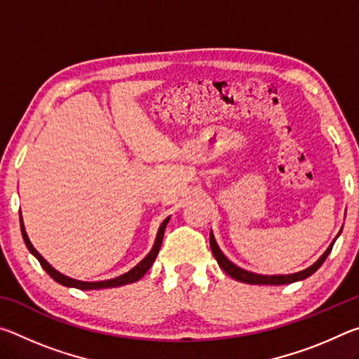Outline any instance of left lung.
Segmentation results:
<instances>
[{"label":"left lung","instance_id":"8db88e82","mask_svg":"<svg viewBox=\"0 0 359 359\" xmlns=\"http://www.w3.org/2000/svg\"><path fill=\"white\" fill-rule=\"evenodd\" d=\"M340 231H342V229H340ZM334 242H336V239L331 242V245L326 248V252L321 255V257L317 261H315V263L311 267H307V269H304L301 272H294V274H288V276H261V274H255V272H250V271L241 269L239 266L231 263V261L226 257H224L223 252L220 250V247L217 245V241H215L214 234H212V231H210V248H212V253H214L218 266H220L229 277H233L239 282L250 283V285H288V283L304 280V278L311 277L313 272L325 263L327 255H330V252L332 250Z\"/></svg>","mask_w":359,"mask_h":359}]
</instances>
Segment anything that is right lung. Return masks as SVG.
Masks as SVG:
<instances>
[{
	"instance_id": "1",
	"label": "right lung",
	"mask_w": 359,
	"mask_h": 359,
	"mask_svg": "<svg viewBox=\"0 0 359 359\" xmlns=\"http://www.w3.org/2000/svg\"><path fill=\"white\" fill-rule=\"evenodd\" d=\"M20 215V229H22V236H23V241H25V245L28 247V250L32 252L38 261L42 266V269H44L48 276H50L53 280L58 282L60 285H63V287H69V288H79V290H101V288H115V287H121V285H128V283H135L137 282L139 278L144 277L145 272L150 269V266L154 264V261L156 258L158 252H160V247H161V242H163V234H165V229H166V224L169 222V217L166 218L165 222L160 224V229H158L156 233V238H155V244L151 247V250L149 252L147 257H145L141 263H137L135 267H133L131 271L125 272V274H121L115 278H111V280H101V282H82V280H76V278H71V277H66L63 274H60L57 269H53V267L47 263V261L41 257V253L36 250L33 247L32 242H29L28 236H27V231L25 226H23V220H22V214L19 212Z\"/></svg>"
}]
</instances>
